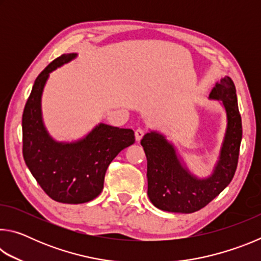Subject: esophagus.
<instances>
[{
    "instance_id": "esophagus-1",
    "label": "esophagus",
    "mask_w": 261,
    "mask_h": 261,
    "mask_svg": "<svg viewBox=\"0 0 261 261\" xmlns=\"http://www.w3.org/2000/svg\"><path fill=\"white\" fill-rule=\"evenodd\" d=\"M144 135H145V131H144L143 129H137V130L135 131L136 140H137V141H140L141 138H143V137H144Z\"/></svg>"
}]
</instances>
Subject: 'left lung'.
I'll list each match as a JSON object with an SVG mask.
<instances>
[{
	"label": "left lung",
	"instance_id": "8db88e82",
	"mask_svg": "<svg viewBox=\"0 0 261 261\" xmlns=\"http://www.w3.org/2000/svg\"><path fill=\"white\" fill-rule=\"evenodd\" d=\"M211 99L221 100L227 112V131L214 173L198 179L185 170L173 145L156 132L146 134L140 144L147 159V194L159 210L193 213L201 210L228 187L235 175L242 141V118L235 84L224 77L215 84Z\"/></svg>",
	"mask_w": 261,
	"mask_h": 261
}]
</instances>
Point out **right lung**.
Instances as JSON below:
<instances>
[{
	"label": "right lung",
	"mask_w": 261,
	"mask_h": 261,
	"mask_svg": "<svg viewBox=\"0 0 261 261\" xmlns=\"http://www.w3.org/2000/svg\"><path fill=\"white\" fill-rule=\"evenodd\" d=\"M76 57H57L35 79L26 101L23 126V156L41 189L53 200L83 204L103 189L107 168L122 149L135 143V132L99 124L76 143H57L48 135L41 117V94L49 73Z\"/></svg>",
	"instance_id": "right-lung-1"
}]
</instances>
